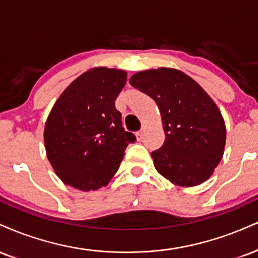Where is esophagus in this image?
Segmentation results:
<instances>
[{"mask_svg":"<svg viewBox=\"0 0 258 258\" xmlns=\"http://www.w3.org/2000/svg\"><path fill=\"white\" fill-rule=\"evenodd\" d=\"M136 137H137V141H142L143 131H138L137 133H136Z\"/></svg>","mask_w":258,"mask_h":258,"instance_id":"obj_1","label":"esophagus"}]
</instances>
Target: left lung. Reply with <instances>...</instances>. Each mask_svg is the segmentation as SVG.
<instances>
[{
    "label": "left lung",
    "instance_id": "obj_1",
    "mask_svg": "<svg viewBox=\"0 0 258 258\" xmlns=\"http://www.w3.org/2000/svg\"><path fill=\"white\" fill-rule=\"evenodd\" d=\"M133 88L159 108L164 143L151 153L155 168L173 185L192 187L212 176L223 156L226 125L206 90L187 74L170 67L135 73Z\"/></svg>",
    "mask_w": 258,
    "mask_h": 258
}]
</instances>
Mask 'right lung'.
<instances>
[{"mask_svg": "<svg viewBox=\"0 0 258 258\" xmlns=\"http://www.w3.org/2000/svg\"><path fill=\"white\" fill-rule=\"evenodd\" d=\"M127 72L94 67L73 80L52 105L44 126V147L52 169L64 185L96 191L109 184L128 143L115 99Z\"/></svg>", "mask_w": 258, "mask_h": 258, "instance_id": "add662e5", "label": "right lung"}]
</instances>
